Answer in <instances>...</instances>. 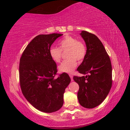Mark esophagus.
I'll return each mask as SVG.
<instances>
[{
  "instance_id": "esophagus-1",
  "label": "esophagus",
  "mask_w": 130,
  "mask_h": 130,
  "mask_svg": "<svg viewBox=\"0 0 130 130\" xmlns=\"http://www.w3.org/2000/svg\"><path fill=\"white\" fill-rule=\"evenodd\" d=\"M69 76H70V78H71V80H72V81H73V75H72V74H70V75H69Z\"/></svg>"
}]
</instances>
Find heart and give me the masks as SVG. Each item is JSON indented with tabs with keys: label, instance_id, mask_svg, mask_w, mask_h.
Listing matches in <instances>:
<instances>
[{
	"label": "heart",
	"instance_id": "b5f03b06",
	"mask_svg": "<svg viewBox=\"0 0 130 130\" xmlns=\"http://www.w3.org/2000/svg\"><path fill=\"white\" fill-rule=\"evenodd\" d=\"M59 48L51 46L49 50L51 58L55 63H59L61 58V51H67L66 57L68 59L64 60L59 65L58 70L62 73H71L77 65L76 60L81 61L87 54L85 45L70 36H66L58 42Z\"/></svg>",
	"mask_w": 130,
	"mask_h": 130
}]
</instances>
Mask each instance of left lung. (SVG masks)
Listing matches in <instances>:
<instances>
[{
    "label": "left lung",
    "mask_w": 130,
    "mask_h": 130,
    "mask_svg": "<svg viewBox=\"0 0 130 130\" xmlns=\"http://www.w3.org/2000/svg\"><path fill=\"white\" fill-rule=\"evenodd\" d=\"M87 46V54L77 67L81 77L74 76L79 86L77 99L82 106L92 109L106 98L112 87V69L110 58L100 40L86 31L80 33Z\"/></svg>",
    "instance_id": "1"
}]
</instances>
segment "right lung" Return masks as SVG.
<instances>
[{"label": "right lung", "mask_w": 130, "mask_h": 130, "mask_svg": "<svg viewBox=\"0 0 130 130\" xmlns=\"http://www.w3.org/2000/svg\"><path fill=\"white\" fill-rule=\"evenodd\" d=\"M62 35H38L27 46L20 58L22 92L35 108L45 113L56 112L63 106L64 93L71 81L66 73L54 78L57 65L49 54L52 44Z\"/></svg>", "instance_id": "right-lung-1"}]
</instances>
